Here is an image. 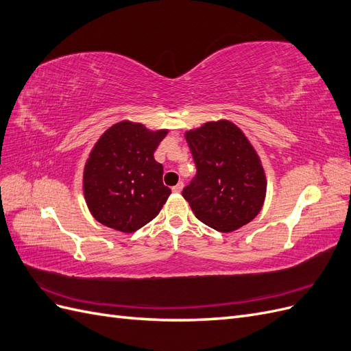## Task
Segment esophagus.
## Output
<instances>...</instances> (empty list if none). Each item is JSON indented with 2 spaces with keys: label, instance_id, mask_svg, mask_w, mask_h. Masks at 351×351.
<instances>
[{
  "label": "esophagus",
  "instance_id": "esophagus-1",
  "mask_svg": "<svg viewBox=\"0 0 351 351\" xmlns=\"http://www.w3.org/2000/svg\"><path fill=\"white\" fill-rule=\"evenodd\" d=\"M183 187H184V184H183V183H178V184H176L171 190H173L174 193H180V192H182V190H183Z\"/></svg>",
  "mask_w": 351,
  "mask_h": 351
}]
</instances>
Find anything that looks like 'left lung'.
Returning a JSON list of instances; mask_svg holds the SVG:
<instances>
[{
  "label": "left lung",
  "mask_w": 351,
  "mask_h": 351,
  "mask_svg": "<svg viewBox=\"0 0 351 351\" xmlns=\"http://www.w3.org/2000/svg\"><path fill=\"white\" fill-rule=\"evenodd\" d=\"M186 141L196 176L183 196L196 218L221 232L249 224L263 205L267 180L247 137L221 120L187 132Z\"/></svg>",
  "instance_id": "8db88e82"
}]
</instances>
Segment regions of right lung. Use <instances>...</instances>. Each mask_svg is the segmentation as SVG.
I'll list each match as a JSON object with an SVG mask.
<instances>
[{
  "instance_id": "add662e5",
  "label": "right lung",
  "mask_w": 351,
  "mask_h": 351,
  "mask_svg": "<svg viewBox=\"0 0 351 351\" xmlns=\"http://www.w3.org/2000/svg\"><path fill=\"white\" fill-rule=\"evenodd\" d=\"M167 130L121 121L105 132L84 167V199L95 219L110 228L133 232L152 221L167 202L164 167L154 152Z\"/></svg>"
}]
</instances>
